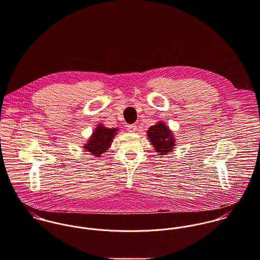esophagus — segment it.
<instances>
[{"mask_svg":"<svg viewBox=\"0 0 260 260\" xmlns=\"http://www.w3.org/2000/svg\"><path fill=\"white\" fill-rule=\"evenodd\" d=\"M127 131L131 133H135L137 131V125L136 124H129L127 125Z\"/></svg>","mask_w":260,"mask_h":260,"instance_id":"obj_1","label":"esophagus"}]
</instances>
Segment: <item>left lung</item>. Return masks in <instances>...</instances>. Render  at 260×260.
I'll return each instance as SVG.
<instances>
[{
  "label": "left lung",
  "mask_w": 260,
  "mask_h": 260,
  "mask_svg": "<svg viewBox=\"0 0 260 260\" xmlns=\"http://www.w3.org/2000/svg\"><path fill=\"white\" fill-rule=\"evenodd\" d=\"M148 138L158 155H166L175 148V137L164 121H158L148 129Z\"/></svg>",
  "instance_id": "obj_1"
}]
</instances>
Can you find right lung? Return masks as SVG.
Returning a JSON list of instances; mask_svg holds the SVG:
<instances>
[{
  "mask_svg": "<svg viewBox=\"0 0 260 260\" xmlns=\"http://www.w3.org/2000/svg\"><path fill=\"white\" fill-rule=\"evenodd\" d=\"M117 131L118 128H108L103 124H99L83 149L93 156H102V154L105 153L110 147L113 138L117 135Z\"/></svg>",
  "mask_w": 260,
  "mask_h": 260,
  "instance_id": "right-lung-1",
  "label": "right lung"
}]
</instances>
